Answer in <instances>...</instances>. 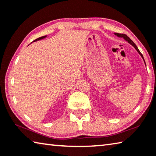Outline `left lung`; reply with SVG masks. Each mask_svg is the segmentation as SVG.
Wrapping results in <instances>:
<instances>
[{"label": "left lung", "mask_w": 156, "mask_h": 156, "mask_svg": "<svg viewBox=\"0 0 156 156\" xmlns=\"http://www.w3.org/2000/svg\"><path fill=\"white\" fill-rule=\"evenodd\" d=\"M114 35H116L117 37H123L124 38V40H125V41H127V42H128V43H129L131 45H132L133 47L135 48V49L136 51H138V53L140 55V56L142 57V58L143 59V60H144V64H145V62H144V57H143V55H142V53H140V51L138 50V47H137V46H136L135 44H134V42H133V41L130 39V38L127 36V35H125V34H118V33H114ZM145 65H146V64H145Z\"/></svg>", "instance_id": "8db88e82"}]
</instances>
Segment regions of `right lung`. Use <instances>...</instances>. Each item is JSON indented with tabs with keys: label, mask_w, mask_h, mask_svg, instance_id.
<instances>
[{
	"label": "right lung",
	"mask_w": 156,
	"mask_h": 156,
	"mask_svg": "<svg viewBox=\"0 0 156 156\" xmlns=\"http://www.w3.org/2000/svg\"><path fill=\"white\" fill-rule=\"evenodd\" d=\"M46 37V35H44V36H42V37H39V38H37V39H36V40H35L34 42H35V41H37V40H42V39H44V38H45Z\"/></svg>",
	"instance_id": "obj_1"
}]
</instances>
